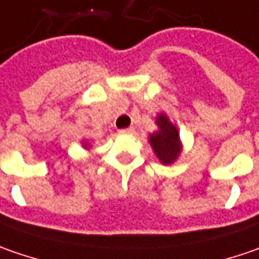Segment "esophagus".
Returning <instances> with one entry per match:
<instances>
[{
    "instance_id": "34e87169",
    "label": "esophagus",
    "mask_w": 259,
    "mask_h": 259,
    "mask_svg": "<svg viewBox=\"0 0 259 259\" xmlns=\"http://www.w3.org/2000/svg\"><path fill=\"white\" fill-rule=\"evenodd\" d=\"M133 132H135V127H127V129L120 130V133H123V135H132Z\"/></svg>"
}]
</instances>
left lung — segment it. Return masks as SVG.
<instances>
[{
    "instance_id": "left-lung-1",
    "label": "left lung",
    "mask_w": 259,
    "mask_h": 259,
    "mask_svg": "<svg viewBox=\"0 0 259 259\" xmlns=\"http://www.w3.org/2000/svg\"><path fill=\"white\" fill-rule=\"evenodd\" d=\"M159 130L152 133L149 141L152 148L162 163H171L180 155V135L177 132V127L166 118V116L161 114L158 120Z\"/></svg>"
}]
</instances>
